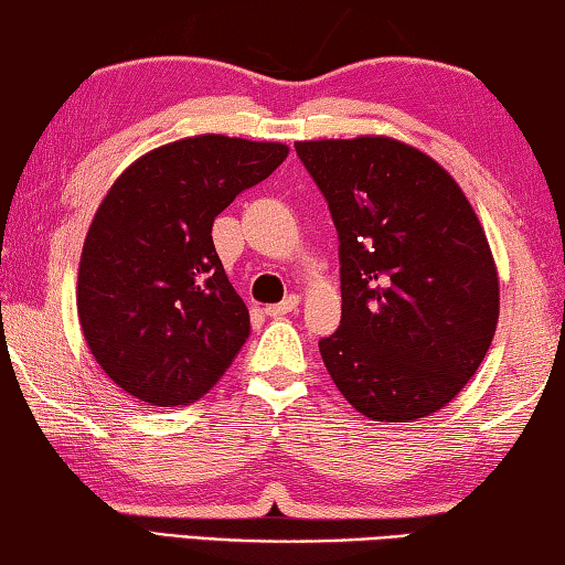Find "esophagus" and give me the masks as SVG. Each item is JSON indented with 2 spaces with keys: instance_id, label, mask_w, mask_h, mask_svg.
<instances>
[{
  "instance_id": "34e87169",
  "label": "esophagus",
  "mask_w": 565,
  "mask_h": 565,
  "mask_svg": "<svg viewBox=\"0 0 565 565\" xmlns=\"http://www.w3.org/2000/svg\"><path fill=\"white\" fill-rule=\"evenodd\" d=\"M299 309V296L296 294H291V296H286V299L281 301V303H271V306H266V317H271V319H281V317H286V313H291V311H296Z\"/></svg>"
}]
</instances>
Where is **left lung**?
<instances>
[{
  "instance_id": "8db88e82",
  "label": "left lung",
  "mask_w": 565,
  "mask_h": 565,
  "mask_svg": "<svg viewBox=\"0 0 565 565\" xmlns=\"http://www.w3.org/2000/svg\"><path fill=\"white\" fill-rule=\"evenodd\" d=\"M339 232L341 327L319 341L333 384L371 420L451 404L499 327V269L463 189L394 137L296 141Z\"/></svg>"
}]
</instances>
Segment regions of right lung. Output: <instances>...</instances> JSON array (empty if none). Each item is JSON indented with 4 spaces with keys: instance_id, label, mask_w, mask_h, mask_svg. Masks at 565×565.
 Instances as JSON below:
<instances>
[{
    "instance_id": "right-lung-1",
    "label": "right lung",
    "mask_w": 565,
    "mask_h": 565,
    "mask_svg": "<svg viewBox=\"0 0 565 565\" xmlns=\"http://www.w3.org/2000/svg\"><path fill=\"white\" fill-rule=\"evenodd\" d=\"M289 157L281 141L196 134L121 171L94 214L76 276L84 341L149 406H189L252 333L218 259L214 218Z\"/></svg>"
}]
</instances>
